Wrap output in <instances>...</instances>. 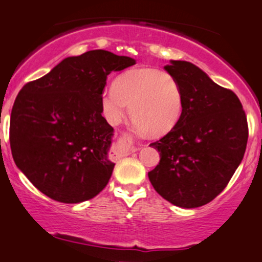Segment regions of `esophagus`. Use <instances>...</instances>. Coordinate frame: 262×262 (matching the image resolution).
Instances as JSON below:
<instances>
[{
    "instance_id": "1",
    "label": "esophagus",
    "mask_w": 262,
    "mask_h": 262,
    "mask_svg": "<svg viewBox=\"0 0 262 262\" xmlns=\"http://www.w3.org/2000/svg\"><path fill=\"white\" fill-rule=\"evenodd\" d=\"M123 139H124V141H127V143H129V144L132 143L130 138H129L128 135H124V138H123ZM135 150H138V149H137V148H134V146H129V149H128V152H134Z\"/></svg>"
}]
</instances>
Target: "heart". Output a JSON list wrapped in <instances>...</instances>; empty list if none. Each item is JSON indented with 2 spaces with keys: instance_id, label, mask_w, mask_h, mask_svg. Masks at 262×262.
Listing matches in <instances>:
<instances>
[{
  "instance_id": "1",
  "label": "heart",
  "mask_w": 262,
  "mask_h": 262,
  "mask_svg": "<svg viewBox=\"0 0 262 262\" xmlns=\"http://www.w3.org/2000/svg\"><path fill=\"white\" fill-rule=\"evenodd\" d=\"M127 106L138 128L151 137H162L181 119V87L172 75L159 69H130L118 75L112 89L101 95V111L111 124L122 122Z\"/></svg>"
}]
</instances>
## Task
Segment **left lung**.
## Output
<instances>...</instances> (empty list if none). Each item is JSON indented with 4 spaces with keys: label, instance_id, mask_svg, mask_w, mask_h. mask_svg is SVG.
Listing matches in <instances>:
<instances>
[{
    "label": "left lung",
    "instance_id": "left-lung-1",
    "mask_svg": "<svg viewBox=\"0 0 262 262\" xmlns=\"http://www.w3.org/2000/svg\"><path fill=\"white\" fill-rule=\"evenodd\" d=\"M182 91L180 122L150 144L160 162L148 173L162 198L181 208L204 206L221 193L244 158L248 122L237 96L192 62L164 66Z\"/></svg>",
    "mask_w": 262,
    "mask_h": 262
}]
</instances>
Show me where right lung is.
Listing matches in <instances>:
<instances>
[{"instance_id": "right-lung-1", "label": "right lung", "mask_w": 262, "mask_h": 262, "mask_svg": "<svg viewBox=\"0 0 262 262\" xmlns=\"http://www.w3.org/2000/svg\"><path fill=\"white\" fill-rule=\"evenodd\" d=\"M135 60L107 50L69 56L26 83L11 113L10 143L17 167L41 193L62 203L91 200L107 186L113 128L101 95L112 71Z\"/></svg>"}]
</instances>
